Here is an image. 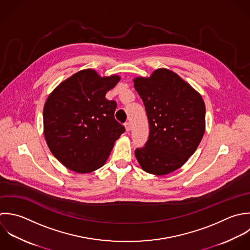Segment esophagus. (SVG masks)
I'll list each match as a JSON object with an SVG mask.
<instances>
[{
	"instance_id": "1",
	"label": "esophagus",
	"mask_w": 250,
	"mask_h": 250,
	"mask_svg": "<svg viewBox=\"0 0 250 250\" xmlns=\"http://www.w3.org/2000/svg\"><path fill=\"white\" fill-rule=\"evenodd\" d=\"M125 126L126 131H129V130H130V128H131V126H130V123H129V122H126V123L125 124Z\"/></svg>"
}]
</instances>
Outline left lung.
<instances>
[{
  "label": "left lung",
  "instance_id": "8db88e82",
  "mask_svg": "<svg viewBox=\"0 0 250 250\" xmlns=\"http://www.w3.org/2000/svg\"><path fill=\"white\" fill-rule=\"evenodd\" d=\"M134 87L144 103L150 129L144 146L135 149V157L148 173H170L187 162L204 136V100L167 69L156 70L147 79H135Z\"/></svg>",
  "mask_w": 250,
  "mask_h": 250
}]
</instances>
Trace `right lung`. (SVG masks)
<instances>
[{
	"label": "right lung",
	"instance_id": "1",
	"mask_svg": "<svg viewBox=\"0 0 250 250\" xmlns=\"http://www.w3.org/2000/svg\"><path fill=\"white\" fill-rule=\"evenodd\" d=\"M120 77L101 78L83 70L61 83L43 107L44 137L52 155L67 168L86 173L101 167L125 131L115 119L117 102L106 99Z\"/></svg>",
	"mask_w": 250,
	"mask_h": 250
}]
</instances>
